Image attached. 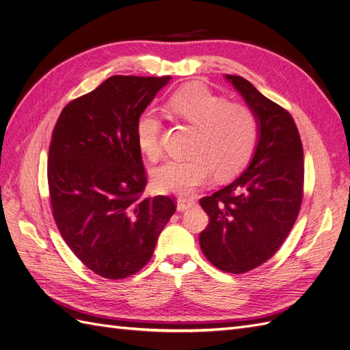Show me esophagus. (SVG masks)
<instances>
[{
  "label": "esophagus",
  "instance_id": "1",
  "mask_svg": "<svg viewBox=\"0 0 350 350\" xmlns=\"http://www.w3.org/2000/svg\"><path fill=\"white\" fill-rule=\"evenodd\" d=\"M176 203H178V210L184 211V210H188V208H191L193 206H196V200L191 198V197H179L176 200Z\"/></svg>",
  "mask_w": 350,
  "mask_h": 350
}]
</instances>
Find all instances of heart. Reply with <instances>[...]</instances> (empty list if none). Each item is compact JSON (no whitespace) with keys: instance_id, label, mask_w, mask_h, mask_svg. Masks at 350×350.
<instances>
[{"instance_id":"heart-1","label":"heart","mask_w":350,"mask_h":350,"mask_svg":"<svg viewBox=\"0 0 350 350\" xmlns=\"http://www.w3.org/2000/svg\"><path fill=\"white\" fill-rule=\"evenodd\" d=\"M176 121L196 126L189 152L194 156L171 159L153 175L159 191L188 194L216 172L229 176L245 165L256 149L260 125L256 112L239 102H228L201 84L178 89L165 105ZM161 115L146 109L135 122L137 144L152 162L162 156Z\"/></svg>"}]
</instances>
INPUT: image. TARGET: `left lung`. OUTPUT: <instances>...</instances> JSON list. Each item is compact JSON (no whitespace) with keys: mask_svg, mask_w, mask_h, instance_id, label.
<instances>
[{"mask_svg":"<svg viewBox=\"0 0 350 350\" xmlns=\"http://www.w3.org/2000/svg\"><path fill=\"white\" fill-rule=\"evenodd\" d=\"M226 79L256 112L260 137L245 172L200 198L208 215L200 247L219 270L242 274L270 260L295 225L304 198V150L288 111L243 77Z\"/></svg>","mask_w":350,"mask_h":350,"instance_id":"left-lung-1","label":"left lung"}]
</instances>
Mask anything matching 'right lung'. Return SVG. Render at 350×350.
<instances>
[{
    "instance_id": "1",
    "label": "right lung",
    "mask_w": 350,
    "mask_h": 350,
    "mask_svg": "<svg viewBox=\"0 0 350 350\" xmlns=\"http://www.w3.org/2000/svg\"><path fill=\"white\" fill-rule=\"evenodd\" d=\"M169 79L112 76L67 103L52 131V216L74 256L105 279L143 269L176 210L172 197H142L147 175L135 135L137 118Z\"/></svg>"
}]
</instances>
